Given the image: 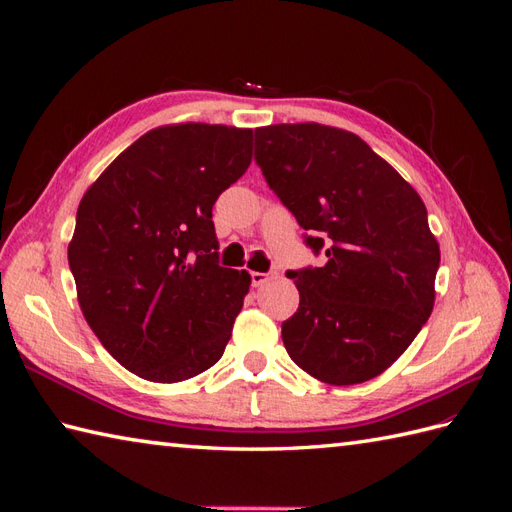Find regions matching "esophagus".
<instances>
[{
	"instance_id": "esophagus-1",
	"label": "esophagus",
	"mask_w": 512,
	"mask_h": 512,
	"mask_svg": "<svg viewBox=\"0 0 512 512\" xmlns=\"http://www.w3.org/2000/svg\"><path fill=\"white\" fill-rule=\"evenodd\" d=\"M250 277H252V286H256V288L269 282V273H258V271H252V273H250Z\"/></svg>"
}]
</instances>
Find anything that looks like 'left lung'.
Listing matches in <instances>:
<instances>
[{
    "instance_id": "obj_1",
    "label": "left lung",
    "mask_w": 512,
    "mask_h": 512,
    "mask_svg": "<svg viewBox=\"0 0 512 512\" xmlns=\"http://www.w3.org/2000/svg\"><path fill=\"white\" fill-rule=\"evenodd\" d=\"M269 188L324 252L322 267L288 271L299 309L282 324L290 359L346 386L391 367L431 316L440 245L421 196L352 132L322 123L256 130Z\"/></svg>"
}]
</instances>
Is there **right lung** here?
I'll use <instances>...</instances> for the list:
<instances>
[{"mask_svg": "<svg viewBox=\"0 0 512 512\" xmlns=\"http://www.w3.org/2000/svg\"><path fill=\"white\" fill-rule=\"evenodd\" d=\"M252 162V130L143 134L85 192L68 245L79 305L113 359L151 382L218 363L252 277L218 265L211 209Z\"/></svg>", "mask_w": 512, "mask_h": 512, "instance_id": "1", "label": "right lung"}]
</instances>
